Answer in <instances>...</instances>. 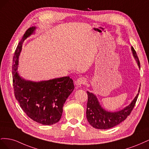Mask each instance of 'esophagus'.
Listing matches in <instances>:
<instances>
[{
  "mask_svg": "<svg viewBox=\"0 0 149 149\" xmlns=\"http://www.w3.org/2000/svg\"><path fill=\"white\" fill-rule=\"evenodd\" d=\"M86 83V79L83 77H80V78H78L77 80H76V81L75 82V84H76V85L81 86L82 84H85Z\"/></svg>",
  "mask_w": 149,
  "mask_h": 149,
  "instance_id": "1",
  "label": "esophagus"
}]
</instances>
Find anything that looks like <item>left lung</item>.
<instances>
[{
    "label": "left lung",
    "mask_w": 149,
    "mask_h": 149,
    "mask_svg": "<svg viewBox=\"0 0 149 149\" xmlns=\"http://www.w3.org/2000/svg\"><path fill=\"white\" fill-rule=\"evenodd\" d=\"M132 52L133 56L137 62V65L140 68V61L137 55L136 52L133 47ZM139 88L138 93L140 92ZM88 102L86 109V118L88 123L93 127L99 129H108L116 126L124 121L127 116L131 113L134 107L136 104L139 93L130 104L125 107L124 109L118 112H111L104 110L100 104L96 96L94 94L87 91Z\"/></svg>",
    "instance_id": "obj_1"
}]
</instances>
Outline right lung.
<instances>
[{
	"label": "right lung",
	"mask_w": 149,
	"mask_h": 149,
	"mask_svg": "<svg viewBox=\"0 0 149 149\" xmlns=\"http://www.w3.org/2000/svg\"><path fill=\"white\" fill-rule=\"evenodd\" d=\"M35 27L25 31L13 58L12 78L14 94L20 106L30 118L43 125H52L61 119L63 106L74 86L69 76L40 82L26 81L17 73L19 56L24 40Z\"/></svg>",
	"instance_id": "add662e5"
}]
</instances>
